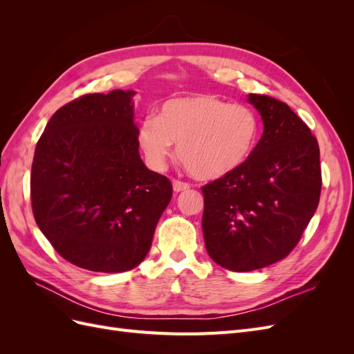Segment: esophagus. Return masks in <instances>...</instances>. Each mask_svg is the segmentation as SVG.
<instances>
[{"instance_id": "esophagus-1", "label": "esophagus", "mask_w": 354, "mask_h": 354, "mask_svg": "<svg viewBox=\"0 0 354 354\" xmlns=\"http://www.w3.org/2000/svg\"><path fill=\"white\" fill-rule=\"evenodd\" d=\"M173 189H174L176 194H178V192L190 189V185L185 183V181H180V180H173Z\"/></svg>"}]
</instances>
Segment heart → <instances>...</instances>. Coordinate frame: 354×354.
Returning a JSON list of instances; mask_svg holds the SVG:
<instances>
[{
    "mask_svg": "<svg viewBox=\"0 0 354 354\" xmlns=\"http://www.w3.org/2000/svg\"><path fill=\"white\" fill-rule=\"evenodd\" d=\"M260 138V120L243 104L212 94L181 95L160 104L138 125L137 142L147 165L164 169L177 143V158L199 180H217L248 162Z\"/></svg>",
    "mask_w": 354,
    "mask_h": 354,
    "instance_id": "b5f03b06",
    "label": "heart"
}]
</instances>
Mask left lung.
Instances as JSON below:
<instances>
[{
	"mask_svg": "<svg viewBox=\"0 0 354 354\" xmlns=\"http://www.w3.org/2000/svg\"><path fill=\"white\" fill-rule=\"evenodd\" d=\"M264 131L248 162L202 187V232L218 266L251 272L294 250L319 205V145L283 102L250 94Z\"/></svg>",
	"mask_w": 354,
	"mask_h": 354,
	"instance_id": "left-lung-1",
	"label": "left lung"
}]
</instances>
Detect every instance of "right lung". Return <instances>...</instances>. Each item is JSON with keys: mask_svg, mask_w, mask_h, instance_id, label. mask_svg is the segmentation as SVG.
Masks as SVG:
<instances>
[{"mask_svg": "<svg viewBox=\"0 0 354 354\" xmlns=\"http://www.w3.org/2000/svg\"><path fill=\"white\" fill-rule=\"evenodd\" d=\"M136 91L85 94L51 116L35 147L32 211L69 263L102 273L134 269L173 196L138 153Z\"/></svg>", "mask_w": 354, "mask_h": 354, "instance_id": "add662e5", "label": "right lung"}]
</instances>
